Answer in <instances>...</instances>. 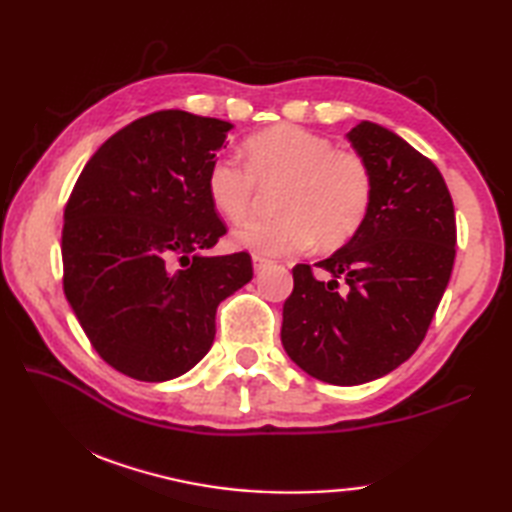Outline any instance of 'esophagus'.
Masks as SVG:
<instances>
[{
  "instance_id": "1",
  "label": "esophagus",
  "mask_w": 512,
  "mask_h": 512,
  "mask_svg": "<svg viewBox=\"0 0 512 512\" xmlns=\"http://www.w3.org/2000/svg\"><path fill=\"white\" fill-rule=\"evenodd\" d=\"M270 264V259H266V257H262V255H253V268H255V273H262L264 268H268Z\"/></svg>"
}]
</instances>
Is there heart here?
Instances as JSON below:
<instances>
[{
	"mask_svg": "<svg viewBox=\"0 0 512 512\" xmlns=\"http://www.w3.org/2000/svg\"><path fill=\"white\" fill-rule=\"evenodd\" d=\"M246 167L220 156L206 171V193L226 220L239 222L253 206L257 182H284L277 217L239 224L231 244L255 255H297L314 242L339 248L363 226L374 198L367 162L352 151H336L332 140L297 125H275L250 136Z\"/></svg>",
	"mask_w": 512,
	"mask_h": 512,
	"instance_id": "obj_1",
	"label": "heart"
}]
</instances>
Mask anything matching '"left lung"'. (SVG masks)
I'll return each mask as SVG.
<instances>
[{
	"mask_svg": "<svg viewBox=\"0 0 512 512\" xmlns=\"http://www.w3.org/2000/svg\"><path fill=\"white\" fill-rule=\"evenodd\" d=\"M347 140L372 169V206L350 242L314 264L330 279L292 268L281 325L292 361L343 387L394 372L418 350L455 259L453 200L438 167L383 125L361 121Z\"/></svg>",
	"mask_w": 512,
	"mask_h": 512,
	"instance_id": "obj_1",
	"label": "left lung"
}]
</instances>
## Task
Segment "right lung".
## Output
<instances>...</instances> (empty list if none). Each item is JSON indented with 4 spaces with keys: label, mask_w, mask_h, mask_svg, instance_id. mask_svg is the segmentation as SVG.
I'll list each match as a JSON object with an SVG mask.
<instances>
[{
    "label": "right lung",
    "mask_w": 512,
    "mask_h": 512,
    "mask_svg": "<svg viewBox=\"0 0 512 512\" xmlns=\"http://www.w3.org/2000/svg\"><path fill=\"white\" fill-rule=\"evenodd\" d=\"M233 125L156 112L107 138L63 213V290L94 350L162 383L198 365L217 306L253 279L248 253L209 255L226 233L206 171Z\"/></svg>",
    "instance_id": "right-lung-1"
}]
</instances>
